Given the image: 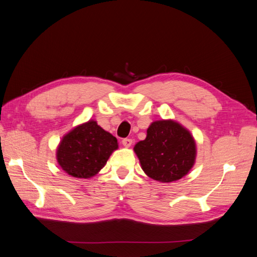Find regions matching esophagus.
Wrapping results in <instances>:
<instances>
[{"instance_id": "1", "label": "esophagus", "mask_w": 257, "mask_h": 257, "mask_svg": "<svg viewBox=\"0 0 257 257\" xmlns=\"http://www.w3.org/2000/svg\"><path fill=\"white\" fill-rule=\"evenodd\" d=\"M132 144H133V141H132L131 138H124V139H122V145L124 147H131Z\"/></svg>"}]
</instances>
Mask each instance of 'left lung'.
Segmentation results:
<instances>
[{
	"instance_id": "left-lung-1",
	"label": "left lung",
	"mask_w": 257,
	"mask_h": 257,
	"mask_svg": "<svg viewBox=\"0 0 257 257\" xmlns=\"http://www.w3.org/2000/svg\"><path fill=\"white\" fill-rule=\"evenodd\" d=\"M134 150L144 172L160 182L181 179L193 167L196 157L190 132L172 120L153 122L145 141L137 143Z\"/></svg>"
}]
</instances>
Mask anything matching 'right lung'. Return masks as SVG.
I'll list each match as a JSON object with an SVG mask.
<instances>
[{
  "mask_svg": "<svg viewBox=\"0 0 257 257\" xmlns=\"http://www.w3.org/2000/svg\"><path fill=\"white\" fill-rule=\"evenodd\" d=\"M118 141L95 121H89L66 134L57 150L59 165L75 178H91L102 169Z\"/></svg>",
  "mask_w": 257,
  "mask_h": 257,
  "instance_id": "obj_1",
  "label": "right lung"
}]
</instances>
